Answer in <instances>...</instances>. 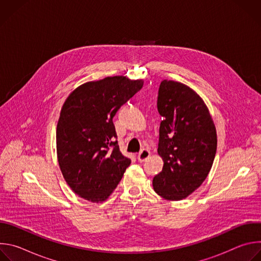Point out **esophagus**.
<instances>
[{"instance_id":"1","label":"esophagus","mask_w":261,"mask_h":261,"mask_svg":"<svg viewBox=\"0 0 261 261\" xmlns=\"http://www.w3.org/2000/svg\"><path fill=\"white\" fill-rule=\"evenodd\" d=\"M151 156V153H150V151L148 150H146V148H143V150L138 154V156H137V160L139 161V162H143V161H145L148 157Z\"/></svg>"}]
</instances>
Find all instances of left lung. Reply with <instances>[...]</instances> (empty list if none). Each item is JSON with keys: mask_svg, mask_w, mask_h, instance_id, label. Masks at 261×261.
Listing matches in <instances>:
<instances>
[{"mask_svg": "<svg viewBox=\"0 0 261 261\" xmlns=\"http://www.w3.org/2000/svg\"><path fill=\"white\" fill-rule=\"evenodd\" d=\"M157 107L163 117L158 154L164 165L153 187L166 200H181L200 187L212 168L216 127L204 101L184 84L162 81Z\"/></svg>", "mask_w": 261, "mask_h": 261, "instance_id": "1", "label": "left lung"}]
</instances>
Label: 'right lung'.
<instances>
[{
    "mask_svg": "<svg viewBox=\"0 0 261 261\" xmlns=\"http://www.w3.org/2000/svg\"><path fill=\"white\" fill-rule=\"evenodd\" d=\"M142 86V80L108 76L80 86L64 102L57 126L58 162L80 197L105 201L130 165L116 140L113 119Z\"/></svg>",
    "mask_w": 261,
    "mask_h": 261,
    "instance_id": "add662e5",
    "label": "right lung"
}]
</instances>
